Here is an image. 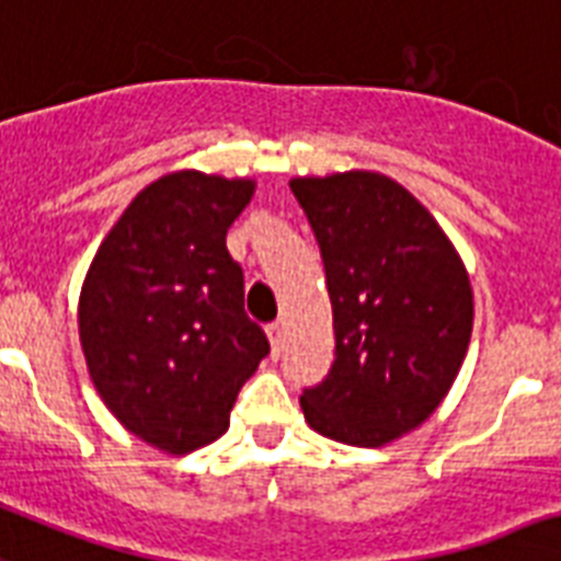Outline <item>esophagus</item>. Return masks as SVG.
Wrapping results in <instances>:
<instances>
[{"instance_id":"34e87169","label":"esophagus","mask_w":561,"mask_h":561,"mask_svg":"<svg viewBox=\"0 0 561 561\" xmlns=\"http://www.w3.org/2000/svg\"><path fill=\"white\" fill-rule=\"evenodd\" d=\"M266 335L268 342H272V351L280 353V347H284V324H268Z\"/></svg>"}]
</instances>
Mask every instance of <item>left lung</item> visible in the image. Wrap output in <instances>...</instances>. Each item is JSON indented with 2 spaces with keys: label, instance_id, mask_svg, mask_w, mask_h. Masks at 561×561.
I'll use <instances>...</instances> for the list:
<instances>
[{
  "label": "left lung",
  "instance_id": "8db88e82",
  "mask_svg": "<svg viewBox=\"0 0 561 561\" xmlns=\"http://www.w3.org/2000/svg\"><path fill=\"white\" fill-rule=\"evenodd\" d=\"M316 231L335 362L301 397L309 428L376 449L425 423L472 335V286L437 219L382 173L289 182Z\"/></svg>",
  "mask_w": 561,
  "mask_h": 561
}]
</instances>
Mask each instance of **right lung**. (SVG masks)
Listing matches in <instances>:
<instances>
[{
	"instance_id": "obj_1",
	"label": "right lung",
	"mask_w": 561,
	"mask_h": 561,
	"mask_svg": "<svg viewBox=\"0 0 561 561\" xmlns=\"http://www.w3.org/2000/svg\"><path fill=\"white\" fill-rule=\"evenodd\" d=\"M252 179L179 170L127 205L87 272L80 347L103 405L168 455L217 440L268 353L226 234Z\"/></svg>"
}]
</instances>
